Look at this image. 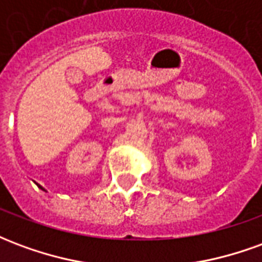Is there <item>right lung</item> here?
Wrapping results in <instances>:
<instances>
[{
  "instance_id": "1",
  "label": "right lung",
  "mask_w": 262,
  "mask_h": 262,
  "mask_svg": "<svg viewBox=\"0 0 262 262\" xmlns=\"http://www.w3.org/2000/svg\"><path fill=\"white\" fill-rule=\"evenodd\" d=\"M39 188H42V187H39ZM42 189H43V188H42ZM43 191H45V189H43Z\"/></svg>"
}]
</instances>
